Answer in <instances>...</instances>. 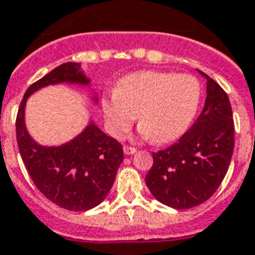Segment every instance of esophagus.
<instances>
[{"label":"esophagus","mask_w":255,"mask_h":255,"mask_svg":"<svg viewBox=\"0 0 255 255\" xmlns=\"http://www.w3.org/2000/svg\"><path fill=\"white\" fill-rule=\"evenodd\" d=\"M123 151H124V153H126V155H133V153H135L136 152V148L135 147H128V145H126V147L123 148Z\"/></svg>","instance_id":"1"}]
</instances>
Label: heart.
Listing matches in <instances>:
<instances>
[{"label": "heart", "mask_w": 255, "mask_h": 255, "mask_svg": "<svg viewBox=\"0 0 255 255\" xmlns=\"http://www.w3.org/2000/svg\"><path fill=\"white\" fill-rule=\"evenodd\" d=\"M201 102V85L189 74L139 71L119 82L116 91L102 99L108 131L123 137L139 114L140 133L156 143L181 137Z\"/></svg>", "instance_id": "1"}]
</instances>
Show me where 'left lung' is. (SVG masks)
<instances>
[{
	"mask_svg": "<svg viewBox=\"0 0 255 255\" xmlns=\"http://www.w3.org/2000/svg\"><path fill=\"white\" fill-rule=\"evenodd\" d=\"M206 99L193 126L163 151L153 152L145 184L153 197L174 209H190L214 194L234 149L233 112L221 86L202 71Z\"/></svg>",
	"mask_w": 255,
	"mask_h": 255,
	"instance_id": "8db88e82",
	"label": "left lung"
}]
</instances>
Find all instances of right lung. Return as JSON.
<instances>
[{
	"label": "right lung",
	"mask_w": 255,
	"mask_h": 255,
	"mask_svg": "<svg viewBox=\"0 0 255 255\" xmlns=\"http://www.w3.org/2000/svg\"><path fill=\"white\" fill-rule=\"evenodd\" d=\"M59 83L88 86L81 65L67 62L46 74L26 90L15 120L18 149L39 192L63 209L85 212L103 201L123 161L122 144L90 122L69 143L58 147L38 144L25 124L26 100L42 87ZM94 102L98 98L94 96Z\"/></svg>",
	"instance_id": "add662e5"
}]
</instances>
